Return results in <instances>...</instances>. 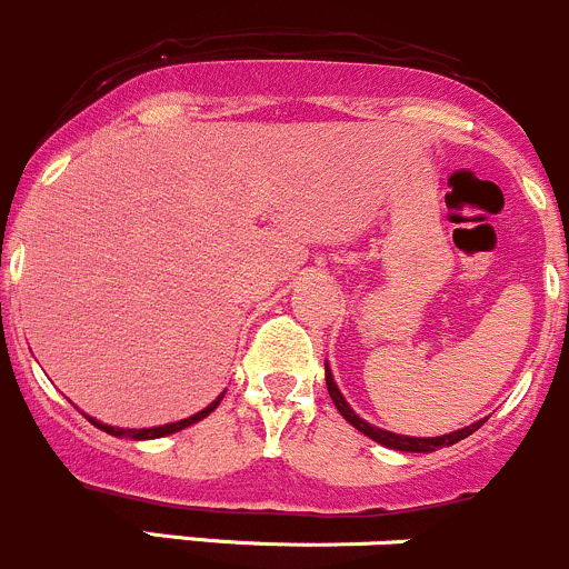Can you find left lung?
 Instances as JSON below:
<instances>
[{"label":"left lung","mask_w":569,"mask_h":569,"mask_svg":"<svg viewBox=\"0 0 569 569\" xmlns=\"http://www.w3.org/2000/svg\"><path fill=\"white\" fill-rule=\"evenodd\" d=\"M325 379H327V390H330V398L335 403V409L340 411V417H343L349 426H355L360 433L368 436V439L379 441V445L390 447V450H400V452H436L441 450V447H450V445H458L460 439H466V436L475 433L477 428L482 426L486 420L480 422H471V426L460 428V430H452V433H445V436H400V433H392V430H385V428H376L370 426V422H365L360 415H357L355 409H351L349 403H346L343 392L338 390V385H335L332 379V370L330 365L325 362Z\"/></svg>","instance_id":"1"}]
</instances>
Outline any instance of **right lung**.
<instances>
[{"instance_id": "obj_1", "label": "right lung", "mask_w": 569, "mask_h": 569, "mask_svg": "<svg viewBox=\"0 0 569 569\" xmlns=\"http://www.w3.org/2000/svg\"><path fill=\"white\" fill-rule=\"evenodd\" d=\"M223 395H226V392H220L218 398H214L212 403L207 406V409L196 411V415L184 417V420H177V422H166V426H158V428H113V426H106V422L94 420V417H89V415H83V417H87V420L92 422L94 428L106 430V433L117 436V439H136V441H143V439H160V436H171V433H177V430H182V428L193 426V422L204 420L207 415H212V411L218 409V403H220V400H223Z\"/></svg>"}]
</instances>
